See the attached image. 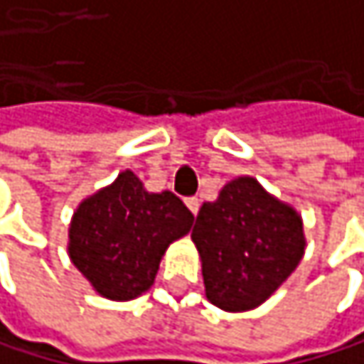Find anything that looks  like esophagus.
<instances>
[{
  "label": "esophagus",
  "mask_w": 364,
  "mask_h": 364,
  "mask_svg": "<svg viewBox=\"0 0 364 364\" xmlns=\"http://www.w3.org/2000/svg\"><path fill=\"white\" fill-rule=\"evenodd\" d=\"M185 204H187V208H189L193 215H198V210H200V200H198L196 196H189V198H185Z\"/></svg>",
  "instance_id": "obj_1"
}]
</instances>
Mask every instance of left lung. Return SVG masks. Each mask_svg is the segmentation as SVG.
<instances>
[{
  "label": "left lung",
  "instance_id": "8db88e82",
  "mask_svg": "<svg viewBox=\"0 0 364 364\" xmlns=\"http://www.w3.org/2000/svg\"><path fill=\"white\" fill-rule=\"evenodd\" d=\"M191 240L202 259L206 297L225 312L261 306L306 251L297 210L253 177L230 181L215 202L202 204Z\"/></svg>",
  "mask_w": 364,
  "mask_h": 364
}]
</instances>
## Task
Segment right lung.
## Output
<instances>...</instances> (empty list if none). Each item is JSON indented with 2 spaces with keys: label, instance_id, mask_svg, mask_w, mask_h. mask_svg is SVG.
<instances>
[{
  "label": "right lung",
  "instance_id": "1",
  "mask_svg": "<svg viewBox=\"0 0 364 364\" xmlns=\"http://www.w3.org/2000/svg\"><path fill=\"white\" fill-rule=\"evenodd\" d=\"M191 223L181 198L151 193L132 171H124L73 213L69 257L99 295L128 301L154 284L162 255Z\"/></svg>",
  "mask_w": 364,
  "mask_h": 364
}]
</instances>
